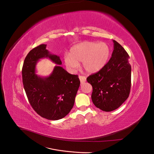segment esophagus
Masks as SVG:
<instances>
[{
    "instance_id": "obj_1",
    "label": "esophagus",
    "mask_w": 154,
    "mask_h": 154,
    "mask_svg": "<svg viewBox=\"0 0 154 154\" xmlns=\"http://www.w3.org/2000/svg\"><path fill=\"white\" fill-rule=\"evenodd\" d=\"M79 79H80L81 83H83L86 82V78L85 76H79Z\"/></svg>"
}]
</instances>
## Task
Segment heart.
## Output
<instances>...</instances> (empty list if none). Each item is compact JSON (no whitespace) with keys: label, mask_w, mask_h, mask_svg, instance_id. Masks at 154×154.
I'll return each mask as SVG.
<instances>
[{"label":"heart","mask_w":154,"mask_h":154,"mask_svg":"<svg viewBox=\"0 0 154 154\" xmlns=\"http://www.w3.org/2000/svg\"><path fill=\"white\" fill-rule=\"evenodd\" d=\"M110 49L105 42H83L74 45L69 55L64 57V63L71 71L78 68V63H82V68L87 73L92 74L100 71L109 61Z\"/></svg>","instance_id":"b5f03b06"}]
</instances>
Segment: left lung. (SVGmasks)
<instances>
[{"instance_id": "8db88e82", "label": "left lung", "mask_w": 154, "mask_h": 154, "mask_svg": "<svg viewBox=\"0 0 154 154\" xmlns=\"http://www.w3.org/2000/svg\"><path fill=\"white\" fill-rule=\"evenodd\" d=\"M114 50L106 66L87 78L92 87L94 105L105 112L117 109L127 100L131 87V66L125 49L113 40Z\"/></svg>"}]
</instances>
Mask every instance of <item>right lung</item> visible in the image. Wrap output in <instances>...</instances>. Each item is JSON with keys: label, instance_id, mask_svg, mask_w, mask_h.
Masks as SVG:
<instances>
[{"label": "right lung", "instance_id": "add662e5", "mask_svg": "<svg viewBox=\"0 0 154 154\" xmlns=\"http://www.w3.org/2000/svg\"><path fill=\"white\" fill-rule=\"evenodd\" d=\"M41 44L29 51L22 67V81L29 103L41 117L58 120L66 116L72 109L80 87L78 75L71 74L60 65V57ZM48 57L57 64L49 77H41L35 73L40 59Z\"/></svg>", "mask_w": 154, "mask_h": 154}]
</instances>
